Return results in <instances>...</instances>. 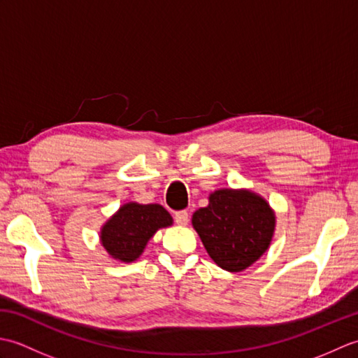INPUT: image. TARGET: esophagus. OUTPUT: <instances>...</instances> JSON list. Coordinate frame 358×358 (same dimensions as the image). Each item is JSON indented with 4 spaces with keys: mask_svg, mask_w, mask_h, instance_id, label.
<instances>
[{
    "mask_svg": "<svg viewBox=\"0 0 358 358\" xmlns=\"http://www.w3.org/2000/svg\"><path fill=\"white\" fill-rule=\"evenodd\" d=\"M175 222H177V223L181 224V226H186L187 222H189V214H187L186 210L175 212Z\"/></svg>",
    "mask_w": 358,
    "mask_h": 358,
    "instance_id": "esophagus-1",
    "label": "esophagus"
}]
</instances>
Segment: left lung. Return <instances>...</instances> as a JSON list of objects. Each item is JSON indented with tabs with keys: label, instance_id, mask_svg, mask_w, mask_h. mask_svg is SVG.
I'll return each mask as SVG.
<instances>
[{
	"label": "left lung",
	"instance_id": "8db88e82",
	"mask_svg": "<svg viewBox=\"0 0 358 358\" xmlns=\"http://www.w3.org/2000/svg\"><path fill=\"white\" fill-rule=\"evenodd\" d=\"M275 212L249 189H217L209 204L194 212L192 226L217 266L241 272L266 250L275 232Z\"/></svg>",
	"mask_w": 358,
	"mask_h": 358
}]
</instances>
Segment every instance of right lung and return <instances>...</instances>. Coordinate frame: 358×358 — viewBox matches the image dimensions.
Listing matches in <instances>:
<instances>
[{"mask_svg":"<svg viewBox=\"0 0 358 358\" xmlns=\"http://www.w3.org/2000/svg\"><path fill=\"white\" fill-rule=\"evenodd\" d=\"M172 224L173 218L162 204L129 201L101 226L100 243L113 260L132 263L141 257L157 231Z\"/></svg>","mask_w":358,"mask_h":358,"instance_id":"right-lung-1","label":"right lung"}]
</instances>
